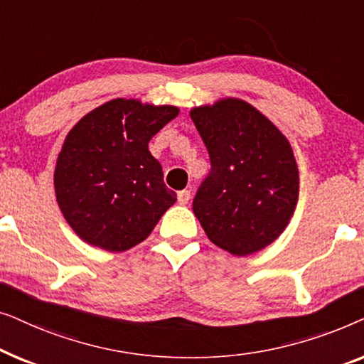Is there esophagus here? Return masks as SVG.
<instances>
[{
  "label": "esophagus",
  "instance_id": "obj_1",
  "mask_svg": "<svg viewBox=\"0 0 364 364\" xmlns=\"http://www.w3.org/2000/svg\"><path fill=\"white\" fill-rule=\"evenodd\" d=\"M177 200H178V203H181V205H186V203H188V200H191V191L178 192Z\"/></svg>",
  "mask_w": 364,
  "mask_h": 364
}]
</instances>
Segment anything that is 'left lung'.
Masks as SVG:
<instances>
[{"label":"left lung","mask_w":364,"mask_h":364,"mask_svg":"<svg viewBox=\"0 0 364 364\" xmlns=\"http://www.w3.org/2000/svg\"><path fill=\"white\" fill-rule=\"evenodd\" d=\"M210 156L193 213L208 240L232 255L247 257L285 232L300 193L293 149L270 119L238 97L191 109Z\"/></svg>","instance_id":"left-lung-1"}]
</instances>
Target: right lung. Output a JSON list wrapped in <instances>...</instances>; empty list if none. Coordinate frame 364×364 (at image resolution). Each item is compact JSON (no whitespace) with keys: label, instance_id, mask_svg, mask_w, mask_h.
Here are the masks:
<instances>
[{"label":"right lung","instance_id":"obj_1","mask_svg":"<svg viewBox=\"0 0 364 364\" xmlns=\"http://www.w3.org/2000/svg\"><path fill=\"white\" fill-rule=\"evenodd\" d=\"M177 114L176 106L117 97L68 132L54 168V192L63 217L87 245L126 252L146 240L176 203L149 141Z\"/></svg>","mask_w":364,"mask_h":364}]
</instances>
